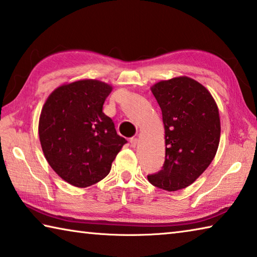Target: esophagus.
<instances>
[{
    "label": "esophagus",
    "instance_id": "obj_1",
    "mask_svg": "<svg viewBox=\"0 0 257 257\" xmlns=\"http://www.w3.org/2000/svg\"><path fill=\"white\" fill-rule=\"evenodd\" d=\"M129 143H130V146H132V147H136L137 146V143H138V139L133 137V138H130Z\"/></svg>",
    "mask_w": 257,
    "mask_h": 257
}]
</instances>
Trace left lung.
I'll return each mask as SVG.
<instances>
[{
    "label": "left lung",
    "instance_id": "8db88e82",
    "mask_svg": "<svg viewBox=\"0 0 257 257\" xmlns=\"http://www.w3.org/2000/svg\"><path fill=\"white\" fill-rule=\"evenodd\" d=\"M162 111L165 160L147 176L158 188L176 191L197 179L214 159L220 142V116L210 92L188 77L172 78L152 87Z\"/></svg>",
    "mask_w": 257,
    "mask_h": 257
}]
</instances>
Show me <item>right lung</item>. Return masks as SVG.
<instances>
[{
  "label": "right lung",
  "mask_w": 257,
  "mask_h": 257,
  "mask_svg": "<svg viewBox=\"0 0 257 257\" xmlns=\"http://www.w3.org/2000/svg\"><path fill=\"white\" fill-rule=\"evenodd\" d=\"M111 90L98 80L75 81L56 88L42 108L43 152L51 168L72 186L84 188L105 178L127 143L102 111Z\"/></svg>",
  "instance_id": "obj_1"
}]
</instances>
